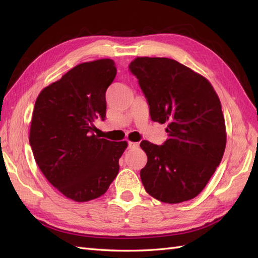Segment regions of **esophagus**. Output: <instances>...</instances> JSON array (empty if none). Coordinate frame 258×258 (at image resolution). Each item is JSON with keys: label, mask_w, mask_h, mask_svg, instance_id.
<instances>
[{"label": "esophagus", "mask_w": 258, "mask_h": 258, "mask_svg": "<svg viewBox=\"0 0 258 258\" xmlns=\"http://www.w3.org/2000/svg\"><path fill=\"white\" fill-rule=\"evenodd\" d=\"M139 144L134 143V142H128V149H138Z\"/></svg>", "instance_id": "1"}]
</instances>
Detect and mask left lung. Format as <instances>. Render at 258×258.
Returning a JSON list of instances; mask_svg holds the SVG:
<instances>
[{
  "mask_svg": "<svg viewBox=\"0 0 258 258\" xmlns=\"http://www.w3.org/2000/svg\"><path fill=\"white\" fill-rule=\"evenodd\" d=\"M130 70L150 105L152 120L167 124L164 145L143 141L147 163L141 179L152 197L167 204L204 189L226 146L221 101L204 76L167 57H136Z\"/></svg>",
  "mask_w": 258,
  "mask_h": 258,
  "instance_id": "1",
  "label": "left lung"
}]
</instances>
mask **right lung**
I'll use <instances>...</instances> for the list:
<instances>
[{
  "label": "right lung",
  "mask_w": 258,
  "mask_h": 258,
  "mask_svg": "<svg viewBox=\"0 0 258 258\" xmlns=\"http://www.w3.org/2000/svg\"><path fill=\"white\" fill-rule=\"evenodd\" d=\"M116 75L111 58L85 62L44 87L33 109L30 144L37 166L54 187L75 202L102 196L116 177L127 142L93 134L104 119L105 93Z\"/></svg>",
  "instance_id": "add662e5"
}]
</instances>
